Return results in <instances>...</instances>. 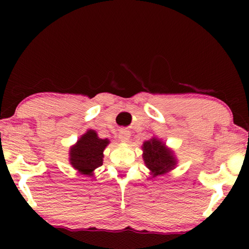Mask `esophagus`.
I'll use <instances>...</instances> for the list:
<instances>
[{
	"mask_svg": "<svg viewBox=\"0 0 249 249\" xmlns=\"http://www.w3.org/2000/svg\"><path fill=\"white\" fill-rule=\"evenodd\" d=\"M120 140H121V142H128V140H129V137H130V134H129V132L128 130H125V129H123V130H121L120 132Z\"/></svg>",
	"mask_w": 249,
	"mask_h": 249,
	"instance_id": "esophagus-1",
	"label": "esophagus"
}]
</instances>
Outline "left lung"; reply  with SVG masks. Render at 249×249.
Listing matches in <instances>:
<instances>
[{
	"mask_svg": "<svg viewBox=\"0 0 249 249\" xmlns=\"http://www.w3.org/2000/svg\"><path fill=\"white\" fill-rule=\"evenodd\" d=\"M144 161L154 176L166 174L176 165L175 158L171 153L166 149L165 145L159 141L150 140L144 142Z\"/></svg>",
	"mask_w": 249,
	"mask_h": 249,
	"instance_id": "8db88e82",
	"label": "left lung"
}]
</instances>
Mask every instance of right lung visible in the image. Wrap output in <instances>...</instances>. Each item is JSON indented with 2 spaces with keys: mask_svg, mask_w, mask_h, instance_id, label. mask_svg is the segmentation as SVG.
I'll use <instances>...</instances> for the list:
<instances>
[{
  "mask_svg": "<svg viewBox=\"0 0 249 249\" xmlns=\"http://www.w3.org/2000/svg\"><path fill=\"white\" fill-rule=\"evenodd\" d=\"M107 144L108 141L101 140L94 130H88L70 150L71 165L83 175H91L102 166L103 150Z\"/></svg>",
  "mask_w": 249,
  "mask_h": 249,
  "instance_id": "1",
  "label": "right lung"
}]
</instances>
